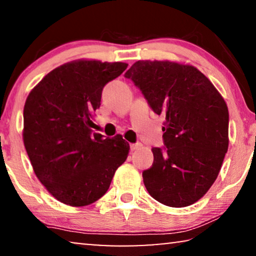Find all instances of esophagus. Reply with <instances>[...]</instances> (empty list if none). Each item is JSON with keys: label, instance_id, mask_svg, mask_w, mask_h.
Segmentation results:
<instances>
[{"label": "esophagus", "instance_id": "1", "mask_svg": "<svg viewBox=\"0 0 256 256\" xmlns=\"http://www.w3.org/2000/svg\"><path fill=\"white\" fill-rule=\"evenodd\" d=\"M142 145L140 142H136V144H131V150H139L140 147H142Z\"/></svg>", "mask_w": 256, "mask_h": 256}]
</instances>
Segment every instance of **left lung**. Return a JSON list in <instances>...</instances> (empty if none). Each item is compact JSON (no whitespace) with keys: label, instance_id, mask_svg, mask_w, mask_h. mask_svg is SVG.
<instances>
[{"label":"left lung","instance_id":"left-lung-1","mask_svg":"<svg viewBox=\"0 0 256 256\" xmlns=\"http://www.w3.org/2000/svg\"><path fill=\"white\" fill-rule=\"evenodd\" d=\"M131 78L156 114H162L164 148L153 147L142 172L154 200L172 208L196 203L211 188L228 148V109L211 81L190 64L140 60Z\"/></svg>","mask_w":256,"mask_h":256}]
</instances>
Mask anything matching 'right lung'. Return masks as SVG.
<instances>
[{
    "label": "right lung",
    "mask_w": 256,
    "mask_h": 256,
    "mask_svg": "<svg viewBox=\"0 0 256 256\" xmlns=\"http://www.w3.org/2000/svg\"><path fill=\"white\" fill-rule=\"evenodd\" d=\"M125 62L78 60L56 67L28 94L23 140L34 174L53 197L84 206L109 189L130 146L120 134L92 133V114L100 106L108 82Z\"/></svg>",
    "instance_id": "add662e5"
}]
</instances>
